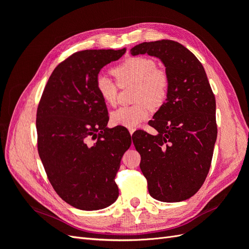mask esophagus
<instances>
[{
  "mask_svg": "<svg viewBox=\"0 0 249 249\" xmlns=\"http://www.w3.org/2000/svg\"><path fill=\"white\" fill-rule=\"evenodd\" d=\"M135 131H136V129H135V127H130V129H129V132H130V134H131V136H132V135L134 134V132Z\"/></svg>",
  "mask_w": 249,
  "mask_h": 249,
  "instance_id": "obj_1",
  "label": "esophagus"
}]
</instances>
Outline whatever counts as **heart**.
Segmentation results:
<instances>
[{"label":"heart","instance_id":"obj_1","mask_svg":"<svg viewBox=\"0 0 249 249\" xmlns=\"http://www.w3.org/2000/svg\"><path fill=\"white\" fill-rule=\"evenodd\" d=\"M118 84L124 86L136 84L135 102L133 106L120 107L113 111L111 122L115 125L136 127L148 117L147 105L152 108L161 106L168 92L169 80L166 72L157 69L154 59L145 56H136L125 59L112 70ZM95 87L102 100L108 105H115L118 93L117 83L106 74H99Z\"/></svg>","mask_w":249,"mask_h":249}]
</instances>
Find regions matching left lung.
Returning <instances> with one entry per match:
<instances>
[{"label": "left lung", "instance_id": "obj_1", "mask_svg": "<svg viewBox=\"0 0 249 249\" xmlns=\"http://www.w3.org/2000/svg\"><path fill=\"white\" fill-rule=\"evenodd\" d=\"M131 54L159 58L169 80L167 99L148 123L158 134L140 131L133 139L148 192L164 202L186 200L205 182L217 138L216 101L207 73L189 50L173 40L142 42Z\"/></svg>", "mask_w": 249, "mask_h": 249}]
</instances>
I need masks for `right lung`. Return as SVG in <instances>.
Segmentation results:
<instances>
[{
    "label": "right lung",
    "mask_w": 249,
    "mask_h": 249,
    "mask_svg": "<svg viewBox=\"0 0 249 249\" xmlns=\"http://www.w3.org/2000/svg\"><path fill=\"white\" fill-rule=\"evenodd\" d=\"M124 53H74L52 72L37 108V147L48 178L60 197L80 210L104 209L118 197L115 177L132 141L125 129L107 127L108 110L95 81Z\"/></svg>",
    "instance_id": "right-lung-1"
}]
</instances>
